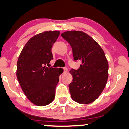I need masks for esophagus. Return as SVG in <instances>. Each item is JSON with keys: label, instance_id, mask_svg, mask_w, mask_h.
I'll return each instance as SVG.
<instances>
[{"label": "esophagus", "instance_id": "34e87169", "mask_svg": "<svg viewBox=\"0 0 129 129\" xmlns=\"http://www.w3.org/2000/svg\"><path fill=\"white\" fill-rule=\"evenodd\" d=\"M63 71H64V72L66 73V72H67V71H68V68L67 67H64L63 68Z\"/></svg>", "mask_w": 129, "mask_h": 129}]
</instances>
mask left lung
<instances>
[{
  "label": "left lung",
  "instance_id": "obj_1",
  "mask_svg": "<svg viewBox=\"0 0 129 129\" xmlns=\"http://www.w3.org/2000/svg\"><path fill=\"white\" fill-rule=\"evenodd\" d=\"M71 46L73 59L81 65L71 68L73 81L69 84L71 98L79 104L92 103L103 91L108 78V63L102 49L92 37L79 31L61 34Z\"/></svg>",
  "mask_w": 129,
  "mask_h": 129
}]
</instances>
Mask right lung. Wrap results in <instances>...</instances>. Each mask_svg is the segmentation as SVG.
I'll return each instance as SVG.
<instances>
[{
	"label": "right lung",
	"instance_id": "right-lung-1",
	"mask_svg": "<svg viewBox=\"0 0 129 129\" xmlns=\"http://www.w3.org/2000/svg\"><path fill=\"white\" fill-rule=\"evenodd\" d=\"M59 31L37 34L27 42L17 62V77L24 94L33 104L45 106L55 98L61 68L46 66L53 59L51 49Z\"/></svg>",
	"mask_w": 129,
	"mask_h": 129
}]
</instances>
